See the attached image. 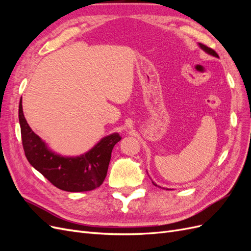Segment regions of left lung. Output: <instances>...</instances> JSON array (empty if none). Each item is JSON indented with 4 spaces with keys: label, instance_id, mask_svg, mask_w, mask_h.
<instances>
[{
    "label": "left lung",
    "instance_id": "1",
    "mask_svg": "<svg viewBox=\"0 0 251 251\" xmlns=\"http://www.w3.org/2000/svg\"><path fill=\"white\" fill-rule=\"evenodd\" d=\"M200 45V47L205 51V52H207L208 54H211V55H214V56H216V57H219V55H218V53L214 50V49H211L210 47H208V46H206V45H204V44H199ZM155 184V183H154ZM156 185V184H155Z\"/></svg>",
    "mask_w": 251,
    "mask_h": 251
}]
</instances>
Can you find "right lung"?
I'll list each match as a JSON object with an SVG mask.
<instances>
[{
    "label": "right lung",
    "mask_w": 251,
    "mask_h": 251,
    "mask_svg": "<svg viewBox=\"0 0 251 251\" xmlns=\"http://www.w3.org/2000/svg\"><path fill=\"white\" fill-rule=\"evenodd\" d=\"M19 120L23 148L27 160L57 188L66 192H88L100 187L107 176L112 150L121 139L118 134L102 138L85 155L68 158L51 151L28 126L23 114L22 98Z\"/></svg>",
    "instance_id": "add662e5"
}]
</instances>
